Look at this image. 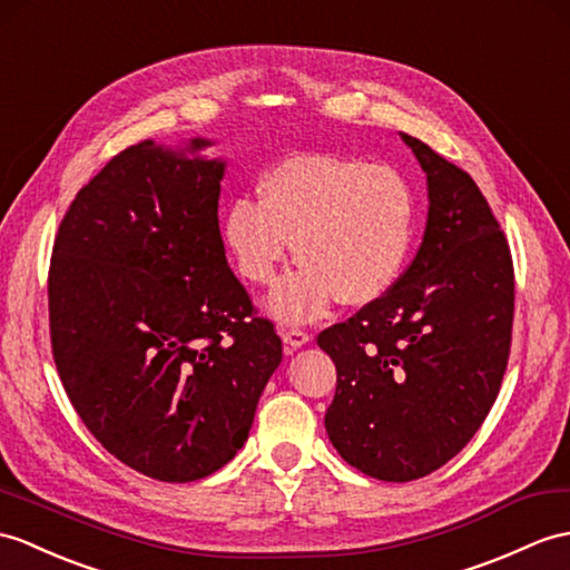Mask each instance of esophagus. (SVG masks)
Instances as JSON below:
<instances>
[{
  "instance_id": "esophagus-1",
  "label": "esophagus",
  "mask_w": 570,
  "mask_h": 570,
  "mask_svg": "<svg viewBox=\"0 0 570 570\" xmlns=\"http://www.w3.org/2000/svg\"><path fill=\"white\" fill-rule=\"evenodd\" d=\"M282 340H284L286 352H294L303 345H308L311 333H306V330H301V327H282Z\"/></svg>"
}]
</instances>
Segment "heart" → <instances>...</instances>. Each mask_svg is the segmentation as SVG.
<instances>
[{
    "instance_id": "b5f03b06",
    "label": "heart",
    "mask_w": 570,
    "mask_h": 570,
    "mask_svg": "<svg viewBox=\"0 0 570 570\" xmlns=\"http://www.w3.org/2000/svg\"><path fill=\"white\" fill-rule=\"evenodd\" d=\"M223 228L253 284H272L298 240L306 264L272 291L269 311L315 321L337 296L362 306L399 279L415 235V191L399 169L364 157L298 155L264 177L262 198L235 196Z\"/></svg>"
}]
</instances>
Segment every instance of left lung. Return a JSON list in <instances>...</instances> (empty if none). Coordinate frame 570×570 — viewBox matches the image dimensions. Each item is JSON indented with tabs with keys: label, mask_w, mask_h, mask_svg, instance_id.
Masks as SVG:
<instances>
[{
	"label": "left lung",
	"mask_w": 570,
	"mask_h": 570,
	"mask_svg": "<svg viewBox=\"0 0 570 570\" xmlns=\"http://www.w3.org/2000/svg\"><path fill=\"white\" fill-rule=\"evenodd\" d=\"M428 175V225L386 294L317 335L337 368L330 442L372 479L444 466L479 432L508 368L514 269L469 171L405 136Z\"/></svg>",
	"instance_id": "8db88e82"
}]
</instances>
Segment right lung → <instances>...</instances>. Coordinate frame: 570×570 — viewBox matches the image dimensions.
I'll return each mask as SVG.
<instances>
[{
  "label": "right lung",
  "mask_w": 570,
  "mask_h": 570,
  "mask_svg": "<svg viewBox=\"0 0 570 570\" xmlns=\"http://www.w3.org/2000/svg\"><path fill=\"white\" fill-rule=\"evenodd\" d=\"M223 169L130 145L77 191L52 245L50 347L68 399L106 452L165 483L228 464L282 364L274 323L225 259Z\"/></svg>",
  "instance_id": "obj_1"
}]
</instances>
